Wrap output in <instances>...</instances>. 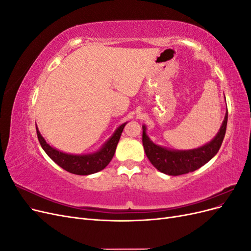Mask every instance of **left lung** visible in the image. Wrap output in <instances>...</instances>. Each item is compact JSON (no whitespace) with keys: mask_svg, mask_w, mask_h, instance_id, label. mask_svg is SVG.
Instances as JSON below:
<instances>
[{"mask_svg":"<svg viewBox=\"0 0 251 251\" xmlns=\"http://www.w3.org/2000/svg\"><path fill=\"white\" fill-rule=\"evenodd\" d=\"M227 118H228V112H226L222 126L214 139L204 144L203 147L187 151L170 150L155 144L147 135L146 126H142L144 151L151 163L163 174L170 176H179L194 172L206 164L221 148L226 133Z\"/></svg>","mask_w":251,"mask_h":251,"instance_id":"1","label":"left lung"}]
</instances>
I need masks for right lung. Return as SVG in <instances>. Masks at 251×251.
Returning a JSON list of instances; mask_svg holds the SVG:
<instances>
[{"mask_svg":"<svg viewBox=\"0 0 251 251\" xmlns=\"http://www.w3.org/2000/svg\"><path fill=\"white\" fill-rule=\"evenodd\" d=\"M126 125V123L117 127V130L114 132L111 138H109V140L103 144L101 149L95 151V153L87 155H73L63 153V151L49 146L41 135L37 126L36 134L43 150L46 151V154L53 161L67 172L85 176V175H91L103 170L110 163L114 154H115L116 147Z\"/></svg>","mask_w":251,"mask_h":251,"instance_id":"add662e5","label":"right lung"}]
</instances>
